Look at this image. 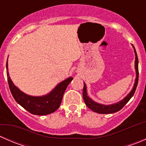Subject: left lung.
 <instances>
[{
  "instance_id": "8db88e82",
  "label": "left lung",
  "mask_w": 146,
  "mask_h": 146,
  "mask_svg": "<svg viewBox=\"0 0 146 146\" xmlns=\"http://www.w3.org/2000/svg\"><path fill=\"white\" fill-rule=\"evenodd\" d=\"M134 48V46H133ZM134 52L135 55H136V60H135V68H136V78L135 80L134 85H133V88L132 89V90L131 91L130 93L123 100H122L121 101L119 102L115 103V104H110V105H104V104H98V103L92 101L89 97L88 96V94H87V90H86V86H85V84L84 83V87H83V90H82V96H83V100L85 102V104H86L87 107L88 108L90 109L91 110H92L93 111L97 113H99V114H111V113H114L119 111V110H121L123 107L125 106V104L130 100L131 98L133 97V95H134L135 91L137 88V85H138V56H137V54L136 49L134 48Z\"/></svg>"
}]
</instances>
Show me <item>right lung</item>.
Here are the masks:
<instances>
[{"mask_svg":"<svg viewBox=\"0 0 146 146\" xmlns=\"http://www.w3.org/2000/svg\"><path fill=\"white\" fill-rule=\"evenodd\" d=\"M8 82L12 95L15 101L29 113L35 115H46L58 110L62 101L66 88L73 80L68 78L60 82L49 94L42 97H32L20 91L12 82L8 71V61L6 63Z\"/></svg>","mask_w":146,"mask_h":146,"instance_id":"1","label":"right lung"}]
</instances>
